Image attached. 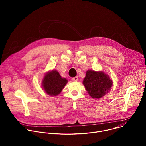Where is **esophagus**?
I'll list each match as a JSON object with an SVG mask.
<instances>
[{
	"label": "esophagus",
	"mask_w": 146,
	"mask_h": 146,
	"mask_svg": "<svg viewBox=\"0 0 146 146\" xmlns=\"http://www.w3.org/2000/svg\"><path fill=\"white\" fill-rule=\"evenodd\" d=\"M78 77L77 76H76V77H73V78H72V80H74V81H77V80H78Z\"/></svg>",
	"instance_id": "obj_1"
}]
</instances>
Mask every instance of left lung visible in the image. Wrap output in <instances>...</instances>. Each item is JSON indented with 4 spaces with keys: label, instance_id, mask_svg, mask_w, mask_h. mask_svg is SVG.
Instances as JSON below:
<instances>
[{
    "label": "left lung",
    "instance_id": "1",
    "mask_svg": "<svg viewBox=\"0 0 146 146\" xmlns=\"http://www.w3.org/2000/svg\"><path fill=\"white\" fill-rule=\"evenodd\" d=\"M83 84L92 98L99 99L110 90L113 82L108 75L102 72L88 70L84 78Z\"/></svg>",
    "mask_w": 146,
    "mask_h": 146
}]
</instances>
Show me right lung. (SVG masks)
Listing matches in <instances>:
<instances>
[{"label":"right lung","mask_w":146,"mask_h":146,"mask_svg":"<svg viewBox=\"0 0 146 146\" xmlns=\"http://www.w3.org/2000/svg\"><path fill=\"white\" fill-rule=\"evenodd\" d=\"M68 80L62 78L56 70H52L44 76L43 86L46 92L50 95H58L64 88Z\"/></svg>","instance_id":"1"}]
</instances>
